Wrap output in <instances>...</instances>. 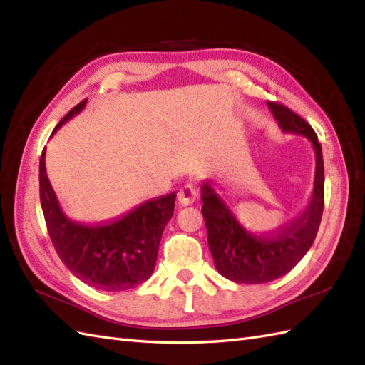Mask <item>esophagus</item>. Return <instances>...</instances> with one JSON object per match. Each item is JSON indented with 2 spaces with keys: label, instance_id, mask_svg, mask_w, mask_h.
Returning <instances> with one entry per match:
<instances>
[{
  "label": "esophagus",
  "instance_id": "1",
  "mask_svg": "<svg viewBox=\"0 0 365 365\" xmlns=\"http://www.w3.org/2000/svg\"><path fill=\"white\" fill-rule=\"evenodd\" d=\"M196 196H197L196 188L192 187V185H190V183L183 185V187L177 191V200H178V204L183 205V207L191 205L192 202H195Z\"/></svg>",
  "mask_w": 365,
  "mask_h": 365
}]
</instances>
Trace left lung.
<instances>
[{
	"instance_id": "8db88e82",
	"label": "left lung",
	"mask_w": 365,
	"mask_h": 365,
	"mask_svg": "<svg viewBox=\"0 0 365 365\" xmlns=\"http://www.w3.org/2000/svg\"><path fill=\"white\" fill-rule=\"evenodd\" d=\"M267 103L284 133L304 136L312 143L317 161L314 192L311 204L297 220L287 222L274 234L257 235L238 221L210 182H202V215L215 268L221 276L238 284H265L289 273L311 250L323 215L324 168L322 145L314 128L287 106Z\"/></svg>"
}]
</instances>
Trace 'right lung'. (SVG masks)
Here are the masks:
<instances>
[{"mask_svg":"<svg viewBox=\"0 0 365 365\" xmlns=\"http://www.w3.org/2000/svg\"><path fill=\"white\" fill-rule=\"evenodd\" d=\"M88 98L72 108L53 135L80 114ZM41 205L46 229L59 259L72 274L94 289L122 292L145 282L155 269L161 234L174 215L175 195L147 200L118 221L86 226L68 218L53 191L45 169V149L38 165Z\"/></svg>","mask_w":365,"mask_h":365,"instance_id":"obj_1","label":"right lung"}]
</instances>
